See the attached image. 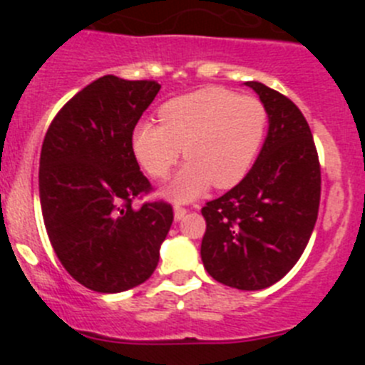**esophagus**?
I'll return each mask as SVG.
<instances>
[{
	"mask_svg": "<svg viewBox=\"0 0 365 365\" xmlns=\"http://www.w3.org/2000/svg\"><path fill=\"white\" fill-rule=\"evenodd\" d=\"M186 214H188V210H186V208H182V206H175V208H173V217H175V221L185 219Z\"/></svg>",
	"mask_w": 365,
	"mask_h": 365,
	"instance_id": "obj_1",
	"label": "esophagus"
}]
</instances>
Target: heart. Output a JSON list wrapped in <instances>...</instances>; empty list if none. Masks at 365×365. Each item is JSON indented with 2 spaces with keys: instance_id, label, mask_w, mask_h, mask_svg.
<instances>
[{
  "instance_id": "1",
  "label": "heart",
  "mask_w": 365,
  "mask_h": 365,
  "mask_svg": "<svg viewBox=\"0 0 365 365\" xmlns=\"http://www.w3.org/2000/svg\"><path fill=\"white\" fill-rule=\"evenodd\" d=\"M159 122L144 120L133 131V153L153 179L170 173L180 153L188 163L163 193L177 202L210 188H230L248 173L267 133L269 115L256 96L205 87L160 108Z\"/></svg>"
}]
</instances>
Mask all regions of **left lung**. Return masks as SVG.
Returning <instances> with one entry per match:
<instances>
[{
	"label": "left lung",
	"instance_id": "left-lung-1",
	"mask_svg": "<svg viewBox=\"0 0 365 365\" xmlns=\"http://www.w3.org/2000/svg\"><path fill=\"white\" fill-rule=\"evenodd\" d=\"M269 115L256 163L240 185L206 202L201 259L215 282L261 291L302 257L320 206V163L311 128L294 102L261 82H245Z\"/></svg>",
	"mask_w": 365,
	"mask_h": 365
}]
</instances>
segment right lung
Listing matches in <instances>:
<instances>
[{
  "instance_id": "add662e5",
  "label": "right lung",
  "mask_w": 365,
  "mask_h": 365,
  "mask_svg": "<svg viewBox=\"0 0 365 365\" xmlns=\"http://www.w3.org/2000/svg\"><path fill=\"white\" fill-rule=\"evenodd\" d=\"M160 86L106 74L60 109L40 155L45 228L63 269L95 292H124L150 278L173 221L133 153V130Z\"/></svg>"
}]
</instances>
